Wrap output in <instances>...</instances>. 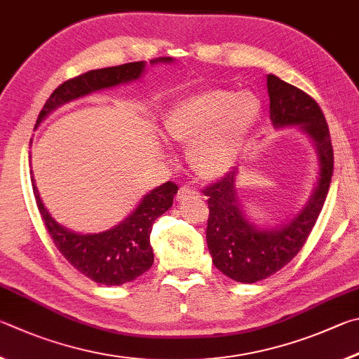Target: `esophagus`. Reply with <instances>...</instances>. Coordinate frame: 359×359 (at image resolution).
I'll list each match as a JSON object with an SVG mask.
<instances>
[{"label":"esophagus","mask_w":359,"mask_h":359,"mask_svg":"<svg viewBox=\"0 0 359 359\" xmlns=\"http://www.w3.org/2000/svg\"><path fill=\"white\" fill-rule=\"evenodd\" d=\"M200 194L196 189H191V187H181L176 194V200L178 202H186V200H191V198H198Z\"/></svg>","instance_id":"34e87169"}]
</instances>
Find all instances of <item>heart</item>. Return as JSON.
Wrapping results in <instances>:
<instances>
[{
  "label": "heart",
  "mask_w": 359,
  "mask_h": 359,
  "mask_svg": "<svg viewBox=\"0 0 359 359\" xmlns=\"http://www.w3.org/2000/svg\"><path fill=\"white\" fill-rule=\"evenodd\" d=\"M260 115L255 93L210 88L176 102L162 116V135L187 148V163L198 180L216 181L236 165Z\"/></svg>",
  "instance_id": "heart-1"
}]
</instances>
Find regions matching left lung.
<instances>
[{"mask_svg": "<svg viewBox=\"0 0 359 359\" xmlns=\"http://www.w3.org/2000/svg\"><path fill=\"white\" fill-rule=\"evenodd\" d=\"M266 86L273 126L276 129L297 126L311 138L318 178L303 210L276 227H259L248 217L236 187L238 168L203 191L208 197L206 243L212 263L227 278L243 284H254L278 273L304 246L323 208L334 165L328 124L316 100L273 74L268 75Z\"/></svg>", "mask_w": 359, "mask_h": 359, "instance_id": "8db88e82", "label": "left lung"}]
</instances>
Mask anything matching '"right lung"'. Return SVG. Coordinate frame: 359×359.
I'll list each match as a JSON object with an SVG mask.
<instances>
[{
	"label": "right lung",
	"instance_id": "right-lung-1",
	"mask_svg": "<svg viewBox=\"0 0 359 359\" xmlns=\"http://www.w3.org/2000/svg\"><path fill=\"white\" fill-rule=\"evenodd\" d=\"M172 61L173 58L167 56V58L151 60L149 65ZM144 71H147V62L137 61L121 66L96 69V71H90L65 81L50 94L37 116L36 128L58 107L91 93L135 81L142 77ZM31 184H33L37 208L55 246L77 271L102 285H121L126 282H132L153 266L154 255L149 243L153 224L157 217L172 208L173 197L178 192V186L167 181L148 192L137 205V208L113 229L100 231V233L83 235L62 227L55 221L42 203L33 172H31Z\"/></svg>",
	"mask_w": 359,
	"mask_h": 359
}]
</instances>
